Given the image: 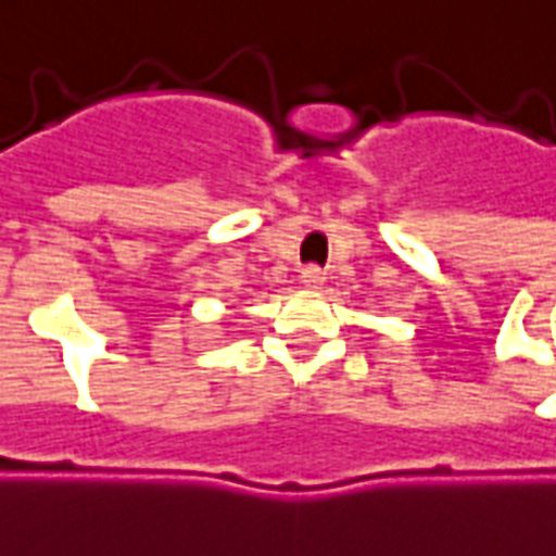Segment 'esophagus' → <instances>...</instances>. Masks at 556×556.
Segmentation results:
<instances>
[{
  "mask_svg": "<svg viewBox=\"0 0 556 556\" xmlns=\"http://www.w3.org/2000/svg\"><path fill=\"white\" fill-rule=\"evenodd\" d=\"M300 279H303L308 288H320L323 282H326V270H323L320 265H305V268L300 270Z\"/></svg>",
  "mask_w": 556,
  "mask_h": 556,
  "instance_id": "34e87169",
  "label": "esophagus"
}]
</instances>
